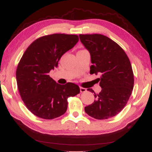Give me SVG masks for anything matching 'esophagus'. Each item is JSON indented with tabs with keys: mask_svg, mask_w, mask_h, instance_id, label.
<instances>
[{
	"mask_svg": "<svg viewBox=\"0 0 152 152\" xmlns=\"http://www.w3.org/2000/svg\"><path fill=\"white\" fill-rule=\"evenodd\" d=\"M85 91H87V89L85 88H83V87H80V92L81 93H84Z\"/></svg>",
	"mask_w": 152,
	"mask_h": 152,
	"instance_id": "obj_1",
	"label": "esophagus"
}]
</instances>
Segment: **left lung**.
I'll list each match as a JSON object with an SVG mask.
<instances>
[{
    "instance_id": "left-lung-1",
    "label": "left lung",
    "mask_w": 152,
    "mask_h": 152,
    "mask_svg": "<svg viewBox=\"0 0 152 152\" xmlns=\"http://www.w3.org/2000/svg\"><path fill=\"white\" fill-rule=\"evenodd\" d=\"M80 41L89 51L93 65L90 73L99 74L102 90L94 93V102L85 107L88 115L98 120L112 118L126 104L134 87L130 61L119 45L101 34H80Z\"/></svg>"
}]
</instances>
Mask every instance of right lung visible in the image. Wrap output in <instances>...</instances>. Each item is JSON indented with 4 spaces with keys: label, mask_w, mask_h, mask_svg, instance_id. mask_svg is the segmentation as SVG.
Returning a JSON list of instances; mask_svg holds the SVG:
<instances>
[{
    "label": "right lung",
    "mask_w": 152,
    "mask_h": 152,
    "mask_svg": "<svg viewBox=\"0 0 152 152\" xmlns=\"http://www.w3.org/2000/svg\"><path fill=\"white\" fill-rule=\"evenodd\" d=\"M78 41L77 35L45 36L31 43L23 54L16 69L17 85L26 107L34 115L48 120L58 118L66 112L69 97L79 93L78 85H59L49 75L61 56Z\"/></svg>",
    "instance_id": "1"
}]
</instances>
